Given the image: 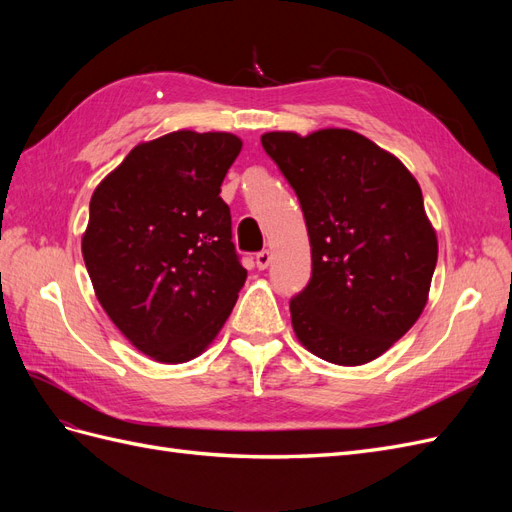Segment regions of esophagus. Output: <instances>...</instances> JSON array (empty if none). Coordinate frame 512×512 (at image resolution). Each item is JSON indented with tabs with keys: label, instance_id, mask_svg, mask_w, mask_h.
<instances>
[{
	"label": "esophagus",
	"instance_id": "1",
	"mask_svg": "<svg viewBox=\"0 0 512 512\" xmlns=\"http://www.w3.org/2000/svg\"><path fill=\"white\" fill-rule=\"evenodd\" d=\"M269 265H271V252L269 250L258 252L256 254V267L262 271V269H267Z\"/></svg>",
	"mask_w": 512,
	"mask_h": 512
}]
</instances>
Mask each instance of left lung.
<instances>
[{
	"label": "left lung",
	"mask_w": 512,
	"mask_h": 512,
	"mask_svg": "<svg viewBox=\"0 0 512 512\" xmlns=\"http://www.w3.org/2000/svg\"><path fill=\"white\" fill-rule=\"evenodd\" d=\"M262 147L297 192L312 280L290 301L294 335L344 367L365 365L423 314L438 262L421 185L363 134L267 132Z\"/></svg>",
	"instance_id": "8db88e82"
}]
</instances>
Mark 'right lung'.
I'll list each match as a JSON object with an SVG mask.
<instances>
[{
	"instance_id": "obj_1",
	"label": "right lung",
	"mask_w": 512,
	"mask_h": 512,
	"mask_svg": "<svg viewBox=\"0 0 512 512\" xmlns=\"http://www.w3.org/2000/svg\"><path fill=\"white\" fill-rule=\"evenodd\" d=\"M243 143L177 130L138 143L94 190L81 250L96 297L158 363L203 354L245 284L222 181Z\"/></svg>"
}]
</instances>
